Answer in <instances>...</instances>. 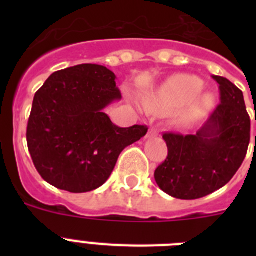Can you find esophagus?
Masks as SVG:
<instances>
[{"mask_svg": "<svg viewBox=\"0 0 256 256\" xmlns=\"http://www.w3.org/2000/svg\"><path fill=\"white\" fill-rule=\"evenodd\" d=\"M158 134H159V133H158V130H156L155 128H151V130H148V137L150 138V137H156Z\"/></svg>", "mask_w": 256, "mask_h": 256, "instance_id": "esophagus-1", "label": "esophagus"}]
</instances>
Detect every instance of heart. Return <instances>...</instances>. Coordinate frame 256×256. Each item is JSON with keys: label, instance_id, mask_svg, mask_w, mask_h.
<instances>
[{"label": "heart", "instance_id": "b5f03b06", "mask_svg": "<svg viewBox=\"0 0 256 256\" xmlns=\"http://www.w3.org/2000/svg\"><path fill=\"white\" fill-rule=\"evenodd\" d=\"M204 82L198 76L176 74L160 86L158 91L144 97V108L152 112H164L188 104L180 115L182 126H191L204 118L214 105L210 92H201Z\"/></svg>", "mask_w": 256, "mask_h": 256}]
</instances>
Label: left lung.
I'll return each instance as SVG.
<instances>
[{"mask_svg": "<svg viewBox=\"0 0 256 256\" xmlns=\"http://www.w3.org/2000/svg\"><path fill=\"white\" fill-rule=\"evenodd\" d=\"M220 104L196 134L164 133L168 158L155 170L158 186L172 198L195 200L226 186L250 144V116L241 90L214 76Z\"/></svg>", "mask_w": 256, "mask_h": 256, "instance_id": "1", "label": "left lung"}]
</instances>
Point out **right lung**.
<instances>
[{
	"mask_svg": "<svg viewBox=\"0 0 256 256\" xmlns=\"http://www.w3.org/2000/svg\"><path fill=\"white\" fill-rule=\"evenodd\" d=\"M115 74L80 64L48 76L34 94L26 142L36 169L56 188L82 194L108 180L122 151L148 126H115L104 108L122 100Z\"/></svg>",
	"mask_w": 256,
	"mask_h": 256,
	"instance_id": "right-lung-1",
	"label": "right lung"
}]
</instances>
